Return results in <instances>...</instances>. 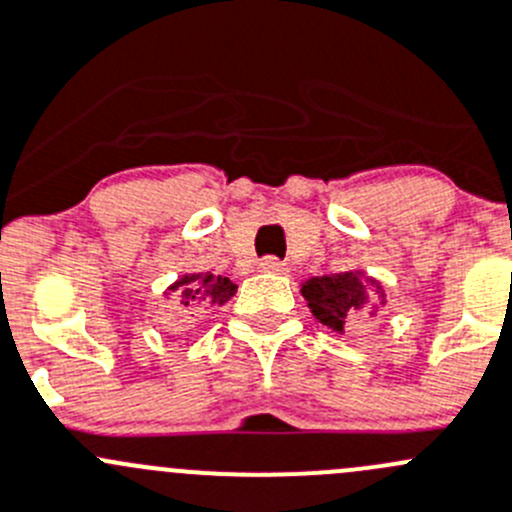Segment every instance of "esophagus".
Instances as JSON below:
<instances>
[{"mask_svg": "<svg viewBox=\"0 0 512 512\" xmlns=\"http://www.w3.org/2000/svg\"><path fill=\"white\" fill-rule=\"evenodd\" d=\"M260 272H272V275H287V272H290V267H287L285 262L277 260V257H265V260H260Z\"/></svg>", "mask_w": 512, "mask_h": 512, "instance_id": "1", "label": "esophagus"}]
</instances>
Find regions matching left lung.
Masks as SVG:
<instances>
[{"label": "left lung", "mask_w": 512, "mask_h": 512, "mask_svg": "<svg viewBox=\"0 0 512 512\" xmlns=\"http://www.w3.org/2000/svg\"><path fill=\"white\" fill-rule=\"evenodd\" d=\"M312 317L330 330L345 335V325L360 315L375 317L385 305V290L380 280L362 270L337 272V275L310 277L300 285Z\"/></svg>", "instance_id": "obj_1"}]
</instances>
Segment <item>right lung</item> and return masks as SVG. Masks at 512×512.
<instances>
[{
    "mask_svg": "<svg viewBox=\"0 0 512 512\" xmlns=\"http://www.w3.org/2000/svg\"><path fill=\"white\" fill-rule=\"evenodd\" d=\"M237 292V285L230 277L212 275V272H185L177 277L165 290V297L170 300L177 297L182 310H212L222 307Z\"/></svg>",
    "mask_w": 512,
    "mask_h": 512,
    "instance_id": "add662e5",
    "label": "right lung"
}]
</instances>
